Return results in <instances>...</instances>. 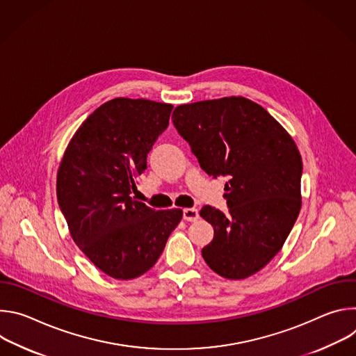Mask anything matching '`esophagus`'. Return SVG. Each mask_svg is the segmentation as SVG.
Wrapping results in <instances>:
<instances>
[{"label": "esophagus", "mask_w": 356, "mask_h": 356, "mask_svg": "<svg viewBox=\"0 0 356 356\" xmlns=\"http://www.w3.org/2000/svg\"><path fill=\"white\" fill-rule=\"evenodd\" d=\"M183 218L188 222H193V221H197L198 218V211L195 209H184L183 210Z\"/></svg>", "instance_id": "obj_1"}]
</instances>
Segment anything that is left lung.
<instances>
[{"label":"left lung","mask_w":356,"mask_h":356,"mask_svg":"<svg viewBox=\"0 0 356 356\" xmlns=\"http://www.w3.org/2000/svg\"><path fill=\"white\" fill-rule=\"evenodd\" d=\"M172 118L200 168L229 179L228 214L211 206L200 211L214 227L201 255L225 279L249 277L273 259L298 217L300 152L265 108L243 97L183 104Z\"/></svg>","instance_id":"8db88e82"}]
</instances>
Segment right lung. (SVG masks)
I'll use <instances>...</instances> for the list:
<instances>
[{"mask_svg": "<svg viewBox=\"0 0 356 356\" xmlns=\"http://www.w3.org/2000/svg\"><path fill=\"white\" fill-rule=\"evenodd\" d=\"M172 110L143 98L107 101L76 131L59 166L56 194L73 241L118 280L154 266L183 216L179 209L156 211L132 198Z\"/></svg>", "mask_w": 356, "mask_h": 356, "instance_id": "right-lung-1", "label": "right lung"}]
</instances>
